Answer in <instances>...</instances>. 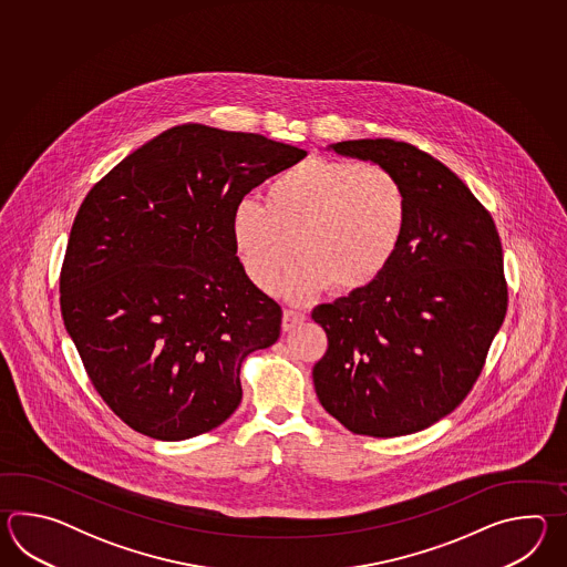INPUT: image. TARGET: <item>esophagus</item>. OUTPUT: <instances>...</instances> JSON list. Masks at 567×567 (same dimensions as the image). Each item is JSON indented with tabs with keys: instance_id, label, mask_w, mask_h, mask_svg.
Listing matches in <instances>:
<instances>
[{
	"instance_id": "esophagus-1",
	"label": "esophagus",
	"mask_w": 567,
	"mask_h": 567,
	"mask_svg": "<svg viewBox=\"0 0 567 567\" xmlns=\"http://www.w3.org/2000/svg\"><path fill=\"white\" fill-rule=\"evenodd\" d=\"M303 320H306V313L296 312V310H284L281 326H284V330H293V328L301 324Z\"/></svg>"
}]
</instances>
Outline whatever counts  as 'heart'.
<instances>
[{
    "instance_id": "1",
    "label": "heart",
    "mask_w": 567,
    "mask_h": 567,
    "mask_svg": "<svg viewBox=\"0 0 567 567\" xmlns=\"http://www.w3.org/2000/svg\"><path fill=\"white\" fill-rule=\"evenodd\" d=\"M410 229V196L391 169L350 159H306L267 184L264 205L243 198L230 233L245 274L274 293L293 251L286 291L369 288L398 257Z\"/></svg>"
}]
</instances>
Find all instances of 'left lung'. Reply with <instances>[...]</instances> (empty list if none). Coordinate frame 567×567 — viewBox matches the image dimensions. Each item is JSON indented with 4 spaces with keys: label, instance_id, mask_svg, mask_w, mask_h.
Segmentation results:
<instances>
[{
    "label": "left lung",
    "instance_id": "left-lung-1",
    "mask_svg": "<svg viewBox=\"0 0 567 567\" xmlns=\"http://www.w3.org/2000/svg\"><path fill=\"white\" fill-rule=\"evenodd\" d=\"M330 147L398 176L410 229L374 284L313 308L328 337L316 395L352 434H415L456 410L481 377L508 301L501 237L471 188L415 145Z\"/></svg>",
    "mask_w": 567,
    "mask_h": 567
}]
</instances>
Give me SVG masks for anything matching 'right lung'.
Returning <instances> with one entry per match:
<instances>
[{
	"label": "right lung",
	"mask_w": 567,
	"mask_h": 567,
	"mask_svg": "<svg viewBox=\"0 0 567 567\" xmlns=\"http://www.w3.org/2000/svg\"><path fill=\"white\" fill-rule=\"evenodd\" d=\"M303 157L259 133L184 123L86 194L62 264V320L96 393L135 432L188 440L239 408L241 362L278 340L281 308L247 278L230 218Z\"/></svg>",
	"instance_id": "obj_1"
}]
</instances>
